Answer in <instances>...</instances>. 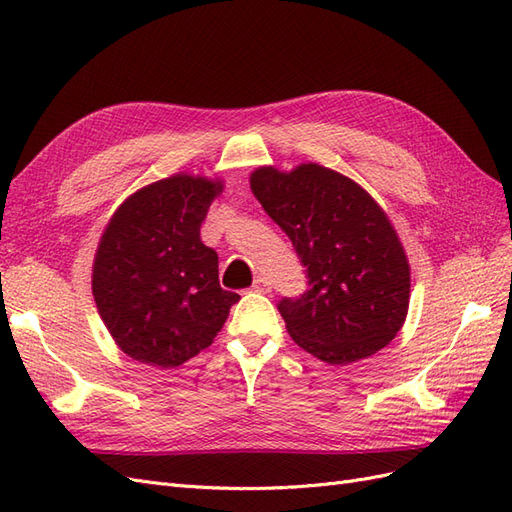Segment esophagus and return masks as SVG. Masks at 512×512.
<instances>
[{
  "label": "esophagus",
  "mask_w": 512,
  "mask_h": 512,
  "mask_svg": "<svg viewBox=\"0 0 512 512\" xmlns=\"http://www.w3.org/2000/svg\"><path fill=\"white\" fill-rule=\"evenodd\" d=\"M254 292H271V282H269V277H265V275H258L256 280H254Z\"/></svg>",
  "instance_id": "34e87169"
}]
</instances>
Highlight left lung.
<instances>
[{
	"instance_id": "obj_1",
	"label": "left lung",
	"mask_w": 512,
	"mask_h": 512,
	"mask_svg": "<svg viewBox=\"0 0 512 512\" xmlns=\"http://www.w3.org/2000/svg\"><path fill=\"white\" fill-rule=\"evenodd\" d=\"M250 188L307 267L309 290L277 309L294 344L329 365L382 350L404 327L410 265L389 215L350 177L314 162L260 166Z\"/></svg>"
}]
</instances>
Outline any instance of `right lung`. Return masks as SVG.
I'll list each match as a JSON object with an SVG mask.
<instances>
[{"label":"right lung","mask_w":512,"mask_h":512,"mask_svg":"<svg viewBox=\"0 0 512 512\" xmlns=\"http://www.w3.org/2000/svg\"><path fill=\"white\" fill-rule=\"evenodd\" d=\"M224 181L179 173L128 196L94 258L98 314L130 359L177 367L213 344L239 294L220 286L200 224Z\"/></svg>","instance_id":"obj_1"}]
</instances>
